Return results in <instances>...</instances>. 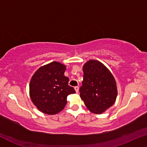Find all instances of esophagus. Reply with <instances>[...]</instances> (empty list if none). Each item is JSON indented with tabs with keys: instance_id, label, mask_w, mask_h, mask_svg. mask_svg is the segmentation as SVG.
<instances>
[{
	"instance_id": "34e87169",
	"label": "esophagus",
	"mask_w": 147,
	"mask_h": 147,
	"mask_svg": "<svg viewBox=\"0 0 147 147\" xmlns=\"http://www.w3.org/2000/svg\"><path fill=\"white\" fill-rule=\"evenodd\" d=\"M75 91H76V92L77 93H78L79 92V87H78V86H77V87H75Z\"/></svg>"
}]
</instances>
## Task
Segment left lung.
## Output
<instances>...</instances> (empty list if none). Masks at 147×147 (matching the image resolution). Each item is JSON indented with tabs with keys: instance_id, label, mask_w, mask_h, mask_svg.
I'll use <instances>...</instances> for the list:
<instances>
[{
	"instance_id": "1",
	"label": "left lung",
	"mask_w": 147,
	"mask_h": 147,
	"mask_svg": "<svg viewBox=\"0 0 147 147\" xmlns=\"http://www.w3.org/2000/svg\"><path fill=\"white\" fill-rule=\"evenodd\" d=\"M83 81L80 97L91 112L101 114L113 105L117 96L112 73L99 61L90 60L83 65Z\"/></svg>"
}]
</instances>
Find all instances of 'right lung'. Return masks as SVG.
Wrapping results in <instances>:
<instances>
[{
    "instance_id": "add662e5",
    "label": "right lung",
    "mask_w": 147,
    "mask_h": 147,
    "mask_svg": "<svg viewBox=\"0 0 147 147\" xmlns=\"http://www.w3.org/2000/svg\"><path fill=\"white\" fill-rule=\"evenodd\" d=\"M66 66L52 62L38 68L30 82V96L42 113L55 115L62 111L67 103V96L75 90L68 85L64 76Z\"/></svg>"
}]
</instances>
